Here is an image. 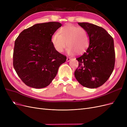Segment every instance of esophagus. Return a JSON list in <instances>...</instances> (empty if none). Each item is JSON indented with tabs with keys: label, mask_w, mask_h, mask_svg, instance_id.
<instances>
[{
	"label": "esophagus",
	"mask_w": 127,
	"mask_h": 127,
	"mask_svg": "<svg viewBox=\"0 0 127 127\" xmlns=\"http://www.w3.org/2000/svg\"><path fill=\"white\" fill-rule=\"evenodd\" d=\"M71 60V58L70 57H67V61H69Z\"/></svg>",
	"instance_id": "esophagus-1"
}]
</instances>
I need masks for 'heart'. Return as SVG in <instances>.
Returning <instances> with one entry per match:
<instances>
[{
	"label": "heart",
	"mask_w": 127,
	"mask_h": 127,
	"mask_svg": "<svg viewBox=\"0 0 127 127\" xmlns=\"http://www.w3.org/2000/svg\"><path fill=\"white\" fill-rule=\"evenodd\" d=\"M51 42L53 47L58 52H63L67 44L69 54L72 55L75 52L80 54L85 52L89 47L90 39L89 34L84 28L67 24L53 34Z\"/></svg>",
	"instance_id": "obj_1"
}]
</instances>
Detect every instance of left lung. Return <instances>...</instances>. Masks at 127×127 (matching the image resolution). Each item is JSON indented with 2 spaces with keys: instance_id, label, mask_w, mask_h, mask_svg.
<instances>
[{
  "instance_id": "8db88e82",
  "label": "left lung",
  "mask_w": 127,
  "mask_h": 127,
  "mask_svg": "<svg viewBox=\"0 0 127 127\" xmlns=\"http://www.w3.org/2000/svg\"><path fill=\"white\" fill-rule=\"evenodd\" d=\"M89 34L90 45L86 51L76 59L78 66L75 71L77 81L83 86L94 88L109 78L115 64L113 37L102 27L88 23H78Z\"/></svg>"
}]
</instances>
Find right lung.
I'll return each instance as SVG.
<instances>
[{"label":"right lung","mask_w":127,"mask_h":127,"mask_svg":"<svg viewBox=\"0 0 127 127\" xmlns=\"http://www.w3.org/2000/svg\"><path fill=\"white\" fill-rule=\"evenodd\" d=\"M61 23L51 22L24 30L15 41L13 66L25 85L35 88L48 86L67 57L57 51L51 36Z\"/></svg>","instance_id":"obj_1"}]
</instances>
